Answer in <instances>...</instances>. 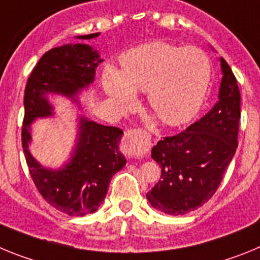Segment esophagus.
<instances>
[{"label": "esophagus", "instance_id": "34e87169", "mask_svg": "<svg viewBox=\"0 0 260 260\" xmlns=\"http://www.w3.org/2000/svg\"><path fill=\"white\" fill-rule=\"evenodd\" d=\"M151 150V135L142 130H130L125 135V152L128 157L142 158Z\"/></svg>", "mask_w": 260, "mask_h": 260}]
</instances>
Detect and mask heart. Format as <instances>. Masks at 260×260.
I'll use <instances>...</instances> for the list:
<instances>
[{"label":"heart","mask_w":260,"mask_h":260,"mask_svg":"<svg viewBox=\"0 0 260 260\" xmlns=\"http://www.w3.org/2000/svg\"><path fill=\"white\" fill-rule=\"evenodd\" d=\"M119 62L121 71L108 66L103 73V86L119 108L132 107L141 91L167 126L185 125L198 114L211 82V62L202 49L150 41L128 49Z\"/></svg>","instance_id":"obj_1"}]
</instances>
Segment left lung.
Segmentation results:
<instances>
[{
	"label": "left lung",
	"mask_w": 260,
	"mask_h": 260,
	"mask_svg": "<svg viewBox=\"0 0 260 260\" xmlns=\"http://www.w3.org/2000/svg\"><path fill=\"white\" fill-rule=\"evenodd\" d=\"M220 66L219 100L212 109L181 134L162 138L151 152L161 168V180L146 197L168 215H185L210 201L236 153L241 95L222 57Z\"/></svg>",
	"instance_id": "1"
}]
</instances>
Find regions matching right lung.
Masks as SVG:
<instances>
[{
  "mask_svg": "<svg viewBox=\"0 0 260 260\" xmlns=\"http://www.w3.org/2000/svg\"><path fill=\"white\" fill-rule=\"evenodd\" d=\"M100 32L77 36L91 40ZM103 62L88 44H65L48 50L32 70L24 91L22 146L34 183L43 198L69 216H84L98 211L107 197L112 177L126 164L119 151L123 132L104 126L79 114L77 139L68 161L57 169L47 168L29 151L31 125L38 118L54 116L49 98L62 96L80 108L79 95L93 83L96 68Z\"/></svg>",
  "mask_w": 260,
  "mask_h": 260,
  "instance_id": "1",
  "label": "right lung"
}]
</instances>
